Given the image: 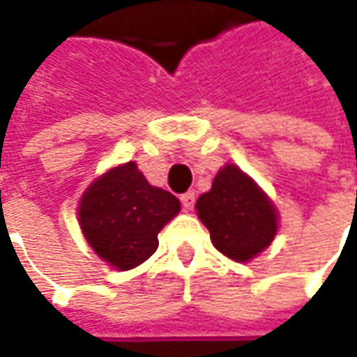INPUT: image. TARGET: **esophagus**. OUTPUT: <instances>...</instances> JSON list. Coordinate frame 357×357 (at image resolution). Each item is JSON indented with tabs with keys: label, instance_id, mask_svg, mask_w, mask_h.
Returning a JSON list of instances; mask_svg holds the SVG:
<instances>
[{
	"label": "esophagus",
	"instance_id": "34e87169",
	"mask_svg": "<svg viewBox=\"0 0 357 357\" xmlns=\"http://www.w3.org/2000/svg\"><path fill=\"white\" fill-rule=\"evenodd\" d=\"M181 202H183L185 211H192V206H195V192H185L181 197Z\"/></svg>",
	"mask_w": 357,
	"mask_h": 357
}]
</instances>
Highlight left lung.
<instances>
[{
    "label": "left lung",
    "mask_w": 357,
    "mask_h": 357,
    "mask_svg": "<svg viewBox=\"0 0 357 357\" xmlns=\"http://www.w3.org/2000/svg\"><path fill=\"white\" fill-rule=\"evenodd\" d=\"M214 248L234 262H250L278 232V211L266 192L236 165H225L197 204Z\"/></svg>",
    "instance_id": "8db88e82"
}]
</instances>
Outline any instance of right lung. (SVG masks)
Here are the masks:
<instances>
[{
	"label": "right lung",
	"instance_id": "add662e5",
	"mask_svg": "<svg viewBox=\"0 0 357 357\" xmlns=\"http://www.w3.org/2000/svg\"><path fill=\"white\" fill-rule=\"evenodd\" d=\"M178 211V199L151 185L137 162L129 160L91 183L77 214L95 254L109 266L130 270L155 254L158 232Z\"/></svg>",
	"mask_w": 357,
	"mask_h": 357
}]
</instances>
